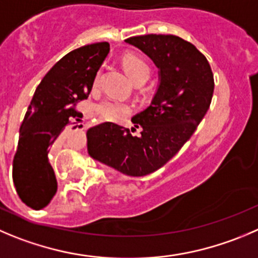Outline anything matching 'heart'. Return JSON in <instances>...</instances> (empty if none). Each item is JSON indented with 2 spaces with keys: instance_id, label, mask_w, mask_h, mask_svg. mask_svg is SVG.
<instances>
[{
  "instance_id": "heart-1",
  "label": "heart",
  "mask_w": 258,
  "mask_h": 258,
  "mask_svg": "<svg viewBox=\"0 0 258 258\" xmlns=\"http://www.w3.org/2000/svg\"><path fill=\"white\" fill-rule=\"evenodd\" d=\"M122 66H124L127 75L131 76L136 82H141V81L146 82L151 75V67H149L148 62L136 53L125 54L124 58H122ZM99 82L100 72L97 73L94 80L95 87L99 85ZM96 110L102 119L119 120L131 112V106L126 102L120 101V100L106 99L97 105Z\"/></svg>"
}]
</instances>
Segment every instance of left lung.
<instances>
[{
	"mask_svg": "<svg viewBox=\"0 0 258 258\" xmlns=\"http://www.w3.org/2000/svg\"><path fill=\"white\" fill-rule=\"evenodd\" d=\"M125 41L158 67V90L151 105L132 119L142 127L141 136L102 122L87 131V149L96 161L139 177L159 170L191 138L209 110L214 76L204 54L180 36L148 34Z\"/></svg>",
	"mask_w": 258,
	"mask_h": 258,
	"instance_id": "8db88e82",
	"label": "left lung"
}]
</instances>
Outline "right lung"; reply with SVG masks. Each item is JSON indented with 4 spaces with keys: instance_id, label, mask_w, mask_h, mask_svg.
<instances>
[{
    "instance_id": "obj_1",
    "label": "right lung",
    "mask_w": 258,
    "mask_h": 258,
    "mask_svg": "<svg viewBox=\"0 0 258 258\" xmlns=\"http://www.w3.org/2000/svg\"><path fill=\"white\" fill-rule=\"evenodd\" d=\"M109 50V43L102 41L70 51L36 87L20 126L12 163L17 195L31 209L45 208L57 192V178L48 154L77 116L76 105L88 97Z\"/></svg>"
}]
</instances>
